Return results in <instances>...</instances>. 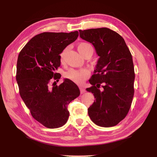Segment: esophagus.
I'll use <instances>...</instances> for the list:
<instances>
[{"label": "esophagus", "instance_id": "34e87169", "mask_svg": "<svg viewBox=\"0 0 157 157\" xmlns=\"http://www.w3.org/2000/svg\"><path fill=\"white\" fill-rule=\"evenodd\" d=\"M80 93H81V94H84V92H86V90H85L84 88L80 87Z\"/></svg>", "mask_w": 157, "mask_h": 157}]
</instances>
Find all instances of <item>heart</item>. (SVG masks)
Here are the masks:
<instances>
[{
  "instance_id": "1",
  "label": "heart",
  "mask_w": 157,
  "mask_h": 157,
  "mask_svg": "<svg viewBox=\"0 0 157 157\" xmlns=\"http://www.w3.org/2000/svg\"><path fill=\"white\" fill-rule=\"evenodd\" d=\"M77 49L79 53L81 54L83 57L86 55H92L94 52V49L92 46L86 42H81L79 43L77 46ZM67 48H65L60 54V59L61 62H64L65 59L66 54H67ZM88 77V72L86 69H71L69 70L67 73H65V77L71 80V81L77 84H83L85 80Z\"/></svg>"
}]
</instances>
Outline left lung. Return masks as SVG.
Listing matches in <instances>:
<instances>
[{
  "label": "left lung",
  "mask_w": 157,
  "mask_h": 157,
  "mask_svg": "<svg viewBox=\"0 0 157 157\" xmlns=\"http://www.w3.org/2000/svg\"><path fill=\"white\" fill-rule=\"evenodd\" d=\"M80 36L92 43L99 58L86 90L95 101L88 109L90 118L98 126L111 127L124 119L134 94V67L124 39L106 27L79 30ZM104 88H98L101 84Z\"/></svg>",
  "instance_id": "obj_1"
}]
</instances>
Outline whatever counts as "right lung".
Here are the masks:
<instances>
[{"instance_id":"right-lung-1","label":"right lung","mask_w":157,"mask_h":157,"mask_svg":"<svg viewBox=\"0 0 157 157\" xmlns=\"http://www.w3.org/2000/svg\"><path fill=\"white\" fill-rule=\"evenodd\" d=\"M78 36L77 31L42 33L33 37L18 56L16 80L20 96L32 117L48 128L67 122L68 105L80 95L77 84L69 79L56 85L61 75L56 72L61 52ZM52 80H55L53 84Z\"/></svg>"}]
</instances>
